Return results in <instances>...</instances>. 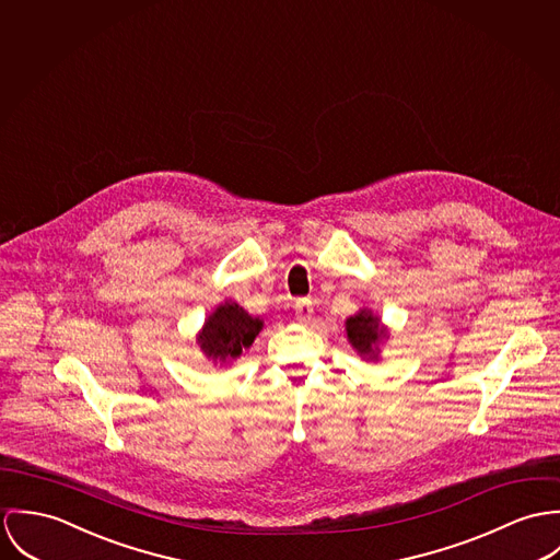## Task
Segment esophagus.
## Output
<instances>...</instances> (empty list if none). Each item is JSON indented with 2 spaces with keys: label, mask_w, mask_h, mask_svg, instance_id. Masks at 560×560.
Returning a JSON list of instances; mask_svg holds the SVG:
<instances>
[{
  "label": "esophagus",
  "mask_w": 560,
  "mask_h": 560,
  "mask_svg": "<svg viewBox=\"0 0 560 560\" xmlns=\"http://www.w3.org/2000/svg\"><path fill=\"white\" fill-rule=\"evenodd\" d=\"M294 310H296V315H299V319H301V322H310L311 315H313V305H311V301H307V299L296 301Z\"/></svg>",
  "instance_id": "1"
}]
</instances>
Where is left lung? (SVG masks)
I'll list each match as a JSON object with an SVG mask.
<instances>
[{
  "label": "left lung",
  "instance_id": "obj_1",
  "mask_svg": "<svg viewBox=\"0 0 560 560\" xmlns=\"http://www.w3.org/2000/svg\"><path fill=\"white\" fill-rule=\"evenodd\" d=\"M346 335L352 350L368 363L380 361V346L388 341V328L368 307L357 311L346 319Z\"/></svg>",
  "mask_w": 560,
  "mask_h": 560
}]
</instances>
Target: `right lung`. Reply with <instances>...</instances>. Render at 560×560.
<instances>
[{"instance_id":"obj_1","label":"right lung","mask_w":560,"mask_h":560,"mask_svg":"<svg viewBox=\"0 0 560 560\" xmlns=\"http://www.w3.org/2000/svg\"><path fill=\"white\" fill-rule=\"evenodd\" d=\"M261 328L264 319L253 317L236 301L228 299L203 319V326L195 335V343L208 361L223 368L232 365L245 350H249Z\"/></svg>"}]
</instances>
